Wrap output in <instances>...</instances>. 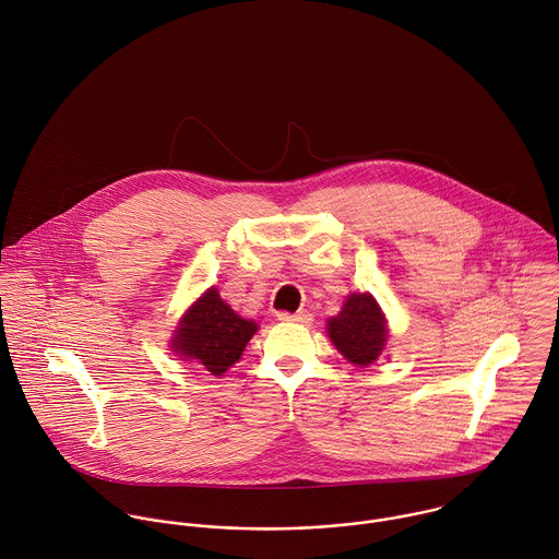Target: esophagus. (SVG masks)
I'll return each mask as SVG.
<instances>
[{
	"label": "esophagus",
	"instance_id": "esophagus-1",
	"mask_svg": "<svg viewBox=\"0 0 559 559\" xmlns=\"http://www.w3.org/2000/svg\"><path fill=\"white\" fill-rule=\"evenodd\" d=\"M277 320H282V322H301V324H310L312 322V314L310 312H297V314H290V312H280L277 314Z\"/></svg>",
	"mask_w": 559,
	"mask_h": 559
}]
</instances>
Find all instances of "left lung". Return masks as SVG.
Instances as JSON below:
<instances>
[{"label": "left lung", "mask_w": 559, "mask_h": 559, "mask_svg": "<svg viewBox=\"0 0 559 559\" xmlns=\"http://www.w3.org/2000/svg\"><path fill=\"white\" fill-rule=\"evenodd\" d=\"M329 337L337 350L357 366H370L381 355L388 331L372 295H350L335 319L329 320Z\"/></svg>", "instance_id": "left-lung-1"}]
</instances>
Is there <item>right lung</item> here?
Listing matches in <instances>:
<instances>
[{"label": "right lung", "mask_w": 559, "mask_h": 559, "mask_svg": "<svg viewBox=\"0 0 559 559\" xmlns=\"http://www.w3.org/2000/svg\"><path fill=\"white\" fill-rule=\"evenodd\" d=\"M255 329V322L240 319L219 299L217 290L211 288L182 320L174 337V348L176 353L195 359L211 374H224L239 361L240 353Z\"/></svg>", "instance_id": "obj_1"}]
</instances>
